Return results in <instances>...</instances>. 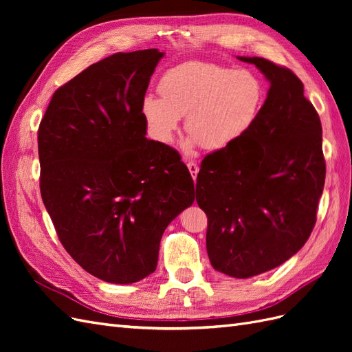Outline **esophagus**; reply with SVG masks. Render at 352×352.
Returning a JSON list of instances; mask_svg holds the SVG:
<instances>
[{"label":"esophagus","instance_id":"34e87169","mask_svg":"<svg viewBox=\"0 0 352 352\" xmlns=\"http://www.w3.org/2000/svg\"><path fill=\"white\" fill-rule=\"evenodd\" d=\"M188 168H189V173H190V176H192V177H194V180H195V177H197V175H198V170H199L198 164H197V163H194V162H189V163H188Z\"/></svg>","mask_w":352,"mask_h":352}]
</instances>
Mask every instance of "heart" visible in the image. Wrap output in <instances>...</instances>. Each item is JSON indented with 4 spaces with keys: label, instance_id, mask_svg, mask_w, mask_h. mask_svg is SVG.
Listing matches in <instances>:
<instances>
[{
    "label": "heart",
    "instance_id": "b5f03b06",
    "mask_svg": "<svg viewBox=\"0 0 352 352\" xmlns=\"http://www.w3.org/2000/svg\"><path fill=\"white\" fill-rule=\"evenodd\" d=\"M160 100L145 97L142 114L155 141L170 144L186 116L185 150L201 145L225 151L247 136L264 104V85L250 70L201 61L168 69L158 82Z\"/></svg>",
    "mask_w": 352,
    "mask_h": 352
}]
</instances>
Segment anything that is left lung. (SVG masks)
Masks as SVG:
<instances>
[{"instance_id":"obj_1","label":"left lung","mask_w":352,"mask_h":352,"mask_svg":"<svg viewBox=\"0 0 352 352\" xmlns=\"http://www.w3.org/2000/svg\"><path fill=\"white\" fill-rule=\"evenodd\" d=\"M238 58L270 82L267 98L243 140L202 160L197 202L208 219L211 265L247 279L283 264L310 238L326 163L322 123L302 82L265 58Z\"/></svg>"}]
</instances>
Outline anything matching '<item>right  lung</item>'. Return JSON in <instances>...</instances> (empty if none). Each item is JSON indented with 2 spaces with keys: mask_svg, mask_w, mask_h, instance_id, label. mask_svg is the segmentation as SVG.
Masks as SVG:
<instances>
[{
  "mask_svg": "<svg viewBox=\"0 0 352 352\" xmlns=\"http://www.w3.org/2000/svg\"><path fill=\"white\" fill-rule=\"evenodd\" d=\"M164 52H117L60 87L38 131L41 195L82 269L135 283L157 267L168 223L195 199L172 146L146 140L142 101Z\"/></svg>",
  "mask_w": 352,
  "mask_h": 352,
  "instance_id": "1",
  "label": "right lung"
}]
</instances>
